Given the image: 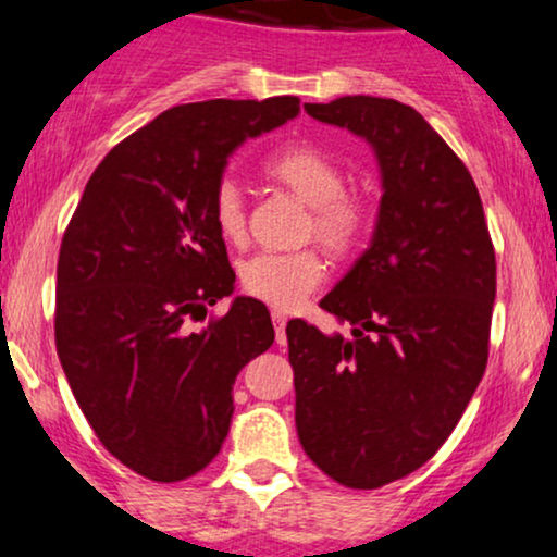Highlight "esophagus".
Masks as SVG:
<instances>
[{
    "label": "esophagus",
    "instance_id": "obj_1",
    "mask_svg": "<svg viewBox=\"0 0 557 557\" xmlns=\"http://www.w3.org/2000/svg\"><path fill=\"white\" fill-rule=\"evenodd\" d=\"M272 322H274V330H277V343L283 345L285 343V324H287V317L283 311H272Z\"/></svg>",
    "mask_w": 557,
    "mask_h": 557
}]
</instances>
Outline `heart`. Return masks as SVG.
<instances>
[{
	"label": "heart",
	"mask_w": 557,
	"mask_h": 557,
	"mask_svg": "<svg viewBox=\"0 0 557 557\" xmlns=\"http://www.w3.org/2000/svg\"><path fill=\"white\" fill-rule=\"evenodd\" d=\"M267 175L285 185L306 207H311L309 233L332 251H350L367 230L369 214L359 198L345 194L348 175L327 151L311 144H293L272 154ZM212 220L230 243L246 240V203L233 181L216 185ZM327 277V267L317 251L257 253L243 264L240 283L248 296L264 300L277 311H293Z\"/></svg>",
	"instance_id": "heart-1"
}]
</instances>
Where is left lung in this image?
<instances>
[{
	"label": "left lung",
	"instance_id": "8db88e82",
	"mask_svg": "<svg viewBox=\"0 0 557 557\" xmlns=\"http://www.w3.org/2000/svg\"><path fill=\"white\" fill-rule=\"evenodd\" d=\"M374 149L372 243L322 298L350 341L287 322L296 430L337 484L376 490L424 466L482 382L495 248L466 164L413 107L380 96L304 104Z\"/></svg>",
	"mask_w": 557,
	"mask_h": 557
}]
</instances>
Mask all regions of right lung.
<instances>
[{"label":"right lung","mask_w":557,"mask_h":557,"mask_svg":"<svg viewBox=\"0 0 557 557\" xmlns=\"http://www.w3.org/2000/svg\"><path fill=\"white\" fill-rule=\"evenodd\" d=\"M298 112V96L172 107L101 159L65 230L57 356L99 443L140 476L181 482L212 463L235 376L274 343L257 298L194 322L235 290L212 220L227 157Z\"/></svg>","instance_id":"1"}]
</instances>
